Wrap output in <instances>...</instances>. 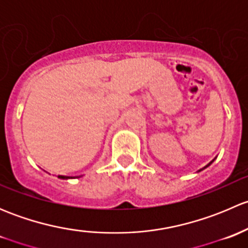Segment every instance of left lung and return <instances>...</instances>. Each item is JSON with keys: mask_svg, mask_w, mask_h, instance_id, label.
Instances as JSON below:
<instances>
[{"mask_svg": "<svg viewBox=\"0 0 248 248\" xmlns=\"http://www.w3.org/2000/svg\"><path fill=\"white\" fill-rule=\"evenodd\" d=\"M216 158H217V157H215V158H214V159H212V161H211V162H210V163H209V164H206V166H205V167H204V168L199 169V170H198V172H199V171H202V170H204V169H205V168H207V167H209V166H210V164H212V162H214V161H215V159H216Z\"/></svg>", "mask_w": 248, "mask_h": 248, "instance_id": "left-lung-1", "label": "left lung"}]
</instances>
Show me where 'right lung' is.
Masks as SVG:
<instances>
[{"label":"right lung","instance_id":"right-lung-1","mask_svg":"<svg viewBox=\"0 0 248 248\" xmlns=\"http://www.w3.org/2000/svg\"><path fill=\"white\" fill-rule=\"evenodd\" d=\"M59 177H60V179H63V180H67V179H72V177H69V176H63V175H59Z\"/></svg>","mask_w":248,"mask_h":248}]
</instances>
